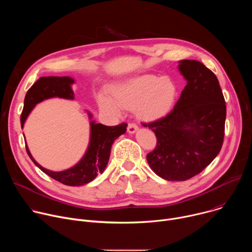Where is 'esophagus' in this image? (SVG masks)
<instances>
[{"instance_id": "obj_1", "label": "esophagus", "mask_w": 252, "mask_h": 252, "mask_svg": "<svg viewBox=\"0 0 252 252\" xmlns=\"http://www.w3.org/2000/svg\"><path fill=\"white\" fill-rule=\"evenodd\" d=\"M137 129H138V127H137V126H136L135 124L130 123V124L127 125V131H128L129 133H134Z\"/></svg>"}]
</instances>
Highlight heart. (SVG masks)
I'll return each instance as SVG.
<instances>
[{"label":"heart","instance_id":"b5f03b06","mask_svg":"<svg viewBox=\"0 0 252 252\" xmlns=\"http://www.w3.org/2000/svg\"><path fill=\"white\" fill-rule=\"evenodd\" d=\"M176 94L177 88L171 79L145 75L115 85L112 96L100 94L97 101L102 111L114 116H121L123 109H135L139 119L153 122L171 111Z\"/></svg>","mask_w":252,"mask_h":252}]
</instances>
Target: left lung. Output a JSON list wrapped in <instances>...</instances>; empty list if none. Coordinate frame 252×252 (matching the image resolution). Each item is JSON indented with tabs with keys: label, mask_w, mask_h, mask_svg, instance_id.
<instances>
[{
	"label": "left lung",
	"mask_w": 252,
	"mask_h": 252,
	"mask_svg": "<svg viewBox=\"0 0 252 252\" xmlns=\"http://www.w3.org/2000/svg\"><path fill=\"white\" fill-rule=\"evenodd\" d=\"M178 69L187 86L173 110L145 124L158 139L147 160L156 174L169 182L188 181L217 158L223 143L226 118L217 76L194 60L179 61Z\"/></svg>",
	"instance_id": "8db88e82"
}]
</instances>
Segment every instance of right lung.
<instances>
[{"instance_id": "1", "label": "right lung", "mask_w": 252, "mask_h": 252, "mask_svg": "<svg viewBox=\"0 0 252 252\" xmlns=\"http://www.w3.org/2000/svg\"><path fill=\"white\" fill-rule=\"evenodd\" d=\"M75 80L69 77H42L35 82L31 89L27 92L24 109L21 116L22 128L24 124L32 112V110L39 102L52 98L61 97L65 99H74V92L71 90V85ZM90 120L93 116L88 112ZM91 137L89 147L82 159L73 167L63 171H52L40 165L32 157L28 146L26 145L27 153L32 162L42 171L51 176L63 185L69 187L85 186L102 173L110 159L111 149L114 141L126 130V124H121L116 126H107L101 124H95L91 121Z\"/></svg>"}]
</instances>
